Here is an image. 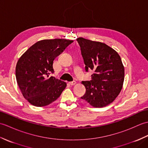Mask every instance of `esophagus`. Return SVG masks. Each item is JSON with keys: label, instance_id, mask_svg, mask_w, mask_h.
Returning a JSON list of instances; mask_svg holds the SVG:
<instances>
[{"label": "esophagus", "instance_id": "34e87169", "mask_svg": "<svg viewBox=\"0 0 148 148\" xmlns=\"http://www.w3.org/2000/svg\"><path fill=\"white\" fill-rule=\"evenodd\" d=\"M76 81H72V82H70L69 83V84H70V85H71V86H73V85H74V84H76Z\"/></svg>", "mask_w": 148, "mask_h": 148}]
</instances>
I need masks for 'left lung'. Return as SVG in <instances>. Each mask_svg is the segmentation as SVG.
Instances as JSON below:
<instances>
[{"label": "left lung", "instance_id": "obj_1", "mask_svg": "<svg viewBox=\"0 0 148 148\" xmlns=\"http://www.w3.org/2000/svg\"><path fill=\"white\" fill-rule=\"evenodd\" d=\"M85 69L94 71L92 79L82 81L86 93L81 97L94 108H103L112 103L123 84L125 69L120 56L106 44L79 37Z\"/></svg>", "mask_w": 148, "mask_h": 148}]
</instances>
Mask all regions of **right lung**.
Returning <instances> with one entry per match:
<instances>
[{"mask_svg":"<svg viewBox=\"0 0 148 148\" xmlns=\"http://www.w3.org/2000/svg\"><path fill=\"white\" fill-rule=\"evenodd\" d=\"M74 40L43 39L28 49L16 66V78L22 95L36 107L48 106L60 96L67 83L51 76L53 64Z\"/></svg>","mask_w":148,"mask_h":148,"instance_id":"obj_1","label":"right lung"}]
</instances>
